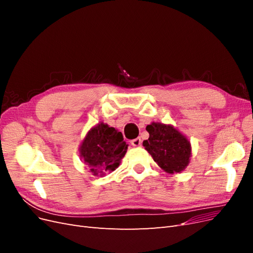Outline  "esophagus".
Here are the masks:
<instances>
[{
  "mask_svg": "<svg viewBox=\"0 0 253 253\" xmlns=\"http://www.w3.org/2000/svg\"><path fill=\"white\" fill-rule=\"evenodd\" d=\"M141 139L139 138V137H138V138H135V139H133L132 140V144L134 145V147H140V145H141Z\"/></svg>",
  "mask_w": 253,
  "mask_h": 253,
  "instance_id": "obj_1",
  "label": "esophagus"
}]
</instances>
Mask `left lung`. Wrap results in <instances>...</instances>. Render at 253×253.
<instances>
[{"label":"left lung","mask_w":253,"mask_h":253,"mask_svg":"<svg viewBox=\"0 0 253 253\" xmlns=\"http://www.w3.org/2000/svg\"><path fill=\"white\" fill-rule=\"evenodd\" d=\"M150 134L142 142L154 162L170 174L180 173L190 163L191 144L179 131L170 125L152 122L147 126Z\"/></svg>","instance_id":"8db88e82"}]
</instances>
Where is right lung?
Segmentation results:
<instances>
[{
  "instance_id": "add662e5",
  "label": "right lung",
  "mask_w": 253,
  "mask_h": 253,
  "mask_svg": "<svg viewBox=\"0 0 253 253\" xmlns=\"http://www.w3.org/2000/svg\"><path fill=\"white\" fill-rule=\"evenodd\" d=\"M127 144L121 132L108 125L100 124L90 128L80 145V157L90 168V172L114 171L126 155Z\"/></svg>"
}]
</instances>
